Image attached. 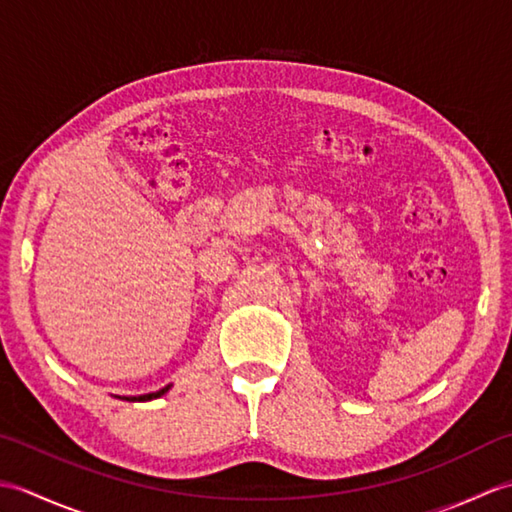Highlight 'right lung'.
<instances>
[{
    "label": "right lung",
    "mask_w": 512,
    "mask_h": 512,
    "mask_svg": "<svg viewBox=\"0 0 512 512\" xmlns=\"http://www.w3.org/2000/svg\"><path fill=\"white\" fill-rule=\"evenodd\" d=\"M171 389V385H167V387H162V389H158V391H151V394H143V396H116V398H121V400H127V402H147V400H154V398H160V396H165L167 391Z\"/></svg>",
    "instance_id": "1"
}]
</instances>
